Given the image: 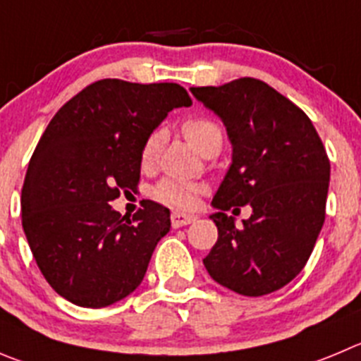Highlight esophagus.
Instances as JSON below:
<instances>
[{"label":"esophagus","mask_w":361,"mask_h":361,"mask_svg":"<svg viewBox=\"0 0 361 361\" xmlns=\"http://www.w3.org/2000/svg\"><path fill=\"white\" fill-rule=\"evenodd\" d=\"M196 215H190V214H181V212H174L171 215V222H173V228H181V226H187V224H192V222L196 221Z\"/></svg>","instance_id":"34e87169"}]
</instances>
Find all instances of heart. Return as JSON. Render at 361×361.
Wrapping results in <instances>:
<instances>
[{
    "label": "heart",
    "mask_w": 361,
    "mask_h": 361,
    "mask_svg": "<svg viewBox=\"0 0 361 361\" xmlns=\"http://www.w3.org/2000/svg\"><path fill=\"white\" fill-rule=\"evenodd\" d=\"M181 133L187 137L192 146L200 149L201 153L208 151H219L224 140L221 124L210 117H190V119L181 123ZM161 146V133L153 131L147 135L144 140L142 149H140V164L144 169L153 167L158 158V151ZM154 197L161 203L169 204L174 208H192L197 203V197L201 194V185L180 178H164L160 183L154 187Z\"/></svg>",
    "instance_id": "obj_1"
}]
</instances>
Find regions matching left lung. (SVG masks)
<instances>
[{"mask_svg":"<svg viewBox=\"0 0 361 361\" xmlns=\"http://www.w3.org/2000/svg\"><path fill=\"white\" fill-rule=\"evenodd\" d=\"M190 92L221 117L233 144V161L212 201L219 238L204 267L240 295L279 290L302 271L324 224V144L298 104L262 80L238 78ZM245 204L253 214L237 228L227 212Z\"/></svg>","mask_w":361,"mask_h":361,"instance_id":"1","label":"left lung"}]
</instances>
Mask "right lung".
I'll return each mask as SVG.
<instances>
[{
	"label": "right lung",
	"mask_w": 361,
	"mask_h": 361,
	"mask_svg": "<svg viewBox=\"0 0 361 361\" xmlns=\"http://www.w3.org/2000/svg\"><path fill=\"white\" fill-rule=\"evenodd\" d=\"M190 104L178 83L106 78L71 97L44 130L23 185V230L46 281L73 305L103 308L144 279L169 208L147 201L124 219L109 203L139 185L147 135Z\"/></svg>",
	"instance_id": "obj_1"
}]
</instances>
